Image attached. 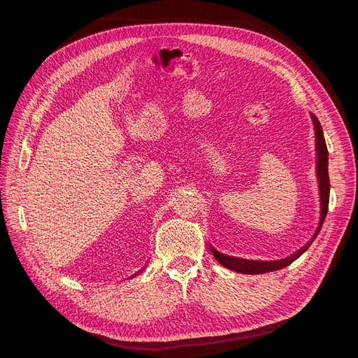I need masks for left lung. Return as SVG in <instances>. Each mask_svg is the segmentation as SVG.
I'll return each instance as SVG.
<instances>
[{
  "label": "left lung",
  "instance_id": "8db88e82",
  "mask_svg": "<svg viewBox=\"0 0 358 358\" xmlns=\"http://www.w3.org/2000/svg\"><path fill=\"white\" fill-rule=\"evenodd\" d=\"M312 115V113H310ZM312 121L313 125H315V137H317V176H318V182H320V199H321V220H320V225L317 229L315 236L312 237V241L303 246L301 249H299L297 252L291 254L287 258L278 259V262H257V259H245V258H237V257H230L225 255L220 251H216L213 246H210L212 254L216 258V262L220 264H222L224 267L234 270L237 273H246V275H257V273H267V272H273V270H279L284 268L288 264H291L294 259H297L306 249L310 246V243L315 241V237L318 236L322 222L326 220V215L329 210V197H330V179H329V150L326 146V140H324V134H322V128L321 124L317 119L315 115H312Z\"/></svg>",
  "mask_w": 358,
  "mask_h": 358
}]
</instances>
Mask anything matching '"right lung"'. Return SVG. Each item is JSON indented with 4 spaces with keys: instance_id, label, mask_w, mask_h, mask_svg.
<instances>
[{
    "instance_id": "add662e5",
    "label": "right lung",
    "mask_w": 358,
    "mask_h": 358,
    "mask_svg": "<svg viewBox=\"0 0 358 358\" xmlns=\"http://www.w3.org/2000/svg\"><path fill=\"white\" fill-rule=\"evenodd\" d=\"M137 275H138V273H137Z\"/></svg>"
}]
</instances>
